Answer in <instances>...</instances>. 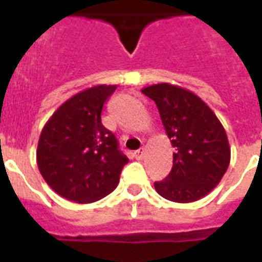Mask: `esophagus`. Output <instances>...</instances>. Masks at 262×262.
Returning a JSON list of instances; mask_svg holds the SVG:
<instances>
[{
  "label": "esophagus",
  "instance_id": "34e87169",
  "mask_svg": "<svg viewBox=\"0 0 262 262\" xmlns=\"http://www.w3.org/2000/svg\"><path fill=\"white\" fill-rule=\"evenodd\" d=\"M133 155H135V158L137 160H141L144 158V155H145V149H144V148H141V149H139V151H136Z\"/></svg>",
  "mask_w": 262,
  "mask_h": 262
}]
</instances>
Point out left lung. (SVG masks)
I'll use <instances>...</instances> for the list:
<instances>
[{
	"instance_id": "left-lung-1",
	"label": "left lung",
	"mask_w": 262,
	"mask_h": 262,
	"mask_svg": "<svg viewBox=\"0 0 262 262\" xmlns=\"http://www.w3.org/2000/svg\"><path fill=\"white\" fill-rule=\"evenodd\" d=\"M141 92L156 103L175 148L171 171L155 182L156 191L174 203L203 199L223 178L231 159L223 125L207 103L185 88L160 83Z\"/></svg>"
}]
</instances>
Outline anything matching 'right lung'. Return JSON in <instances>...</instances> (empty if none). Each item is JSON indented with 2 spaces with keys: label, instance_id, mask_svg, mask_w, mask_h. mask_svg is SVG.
<instances>
[{
  "label": "right lung",
  "instance_id": "add662e5",
  "mask_svg": "<svg viewBox=\"0 0 262 262\" xmlns=\"http://www.w3.org/2000/svg\"><path fill=\"white\" fill-rule=\"evenodd\" d=\"M117 85L81 91L55 110L43 126L36 149L38 168L63 199L95 203L114 190L129 162L115 136L103 126V104Z\"/></svg>",
  "mask_w": 262,
  "mask_h": 262
}]
</instances>
